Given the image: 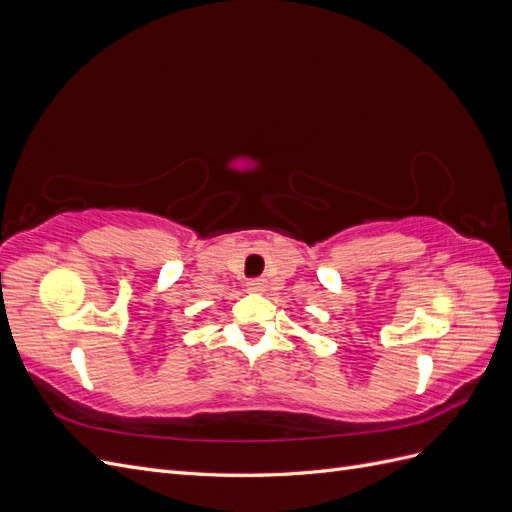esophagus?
Segmentation results:
<instances>
[{
	"label": "esophagus",
	"mask_w": 512,
	"mask_h": 512,
	"mask_svg": "<svg viewBox=\"0 0 512 512\" xmlns=\"http://www.w3.org/2000/svg\"><path fill=\"white\" fill-rule=\"evenodd\" d=\"M265 288H267L265 280H250V282H247V290H250V292H265Z\"/></svg>",
	"instance_id": "obj_1"
}]
</instances>
